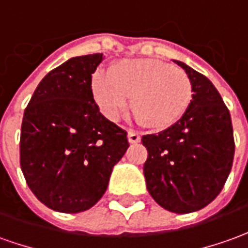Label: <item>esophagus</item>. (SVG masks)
<instances>
[{
	"instance_id": "esophagus-1",
	"label": "esophagus",
	"mask_w": 248,
	"mask_h": 248,
	"mask_svg": "<svg viewBox=\"0 0 248 248\" xmlns=\"http://www.w3.org/2000/svg\"><path fill=\"white\" fill-rule=\"evenodd\" d=\"M127 140H129V142H130V144H137V142H140L141 137H140V134H138V133L130 130L129 133H127Z\"/></svg>"
}]
</instances>
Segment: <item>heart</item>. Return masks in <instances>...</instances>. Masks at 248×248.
Returning <instances> with one entry per match:
<instances>
[{
  "label": "heart",
  "instance_id": "heart-1",
  "mask_svg": "<svg viewBox=\"0 0 248 248\" xmlns=\"http://www.w3.org/2000/svg\"><path fill=\"white\" fill-rule=\"evenodd\" d=\"M92 95L103 115L117 122L130 106L136 121L155 131L170 129L187 112L193 84L182 69L152 58L115 62L108 75L95 73Z\"/></svg>",
  "mask_w": 248,
  "mask_h": 248
}]
</instances>
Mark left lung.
Instances as JSON below:
<instances>
[{
  "mask_svg": "<svg viewBox=\"0 0 248 248\" xmlns=\"http://www.w3.org/2000/svg\"><path fill=\"white\" fill-rule=\"evenodd\" d=\"M193 84V100L179 122L142 136L148 151L146 188L161 208L191 213L220 194L232 168L235 142L230 111L209 78L173 61Z\"/></svg>",
  "mask_w": 248,
  "mask_h": 248,
  "instance_id": "1",
  "label": "left lung"
}]
</instances>
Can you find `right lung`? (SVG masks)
Returning a JSON list of instances; mask_svg holds the SVG:
<instances>
[{"label":"right lung","mask_w":248,"mask_h":248,"mask_svg":"<svg viewBox=\"0 0 248 248\" xmlns=\"http://www.w3.org/2000/svg\"><path fill=\"white\" fill-rule=\"evenodd\" d=\"M102 61L103 54H89L53 69L24 111L21 171L35 197L57 212L92 208L129 148L127 133L103 117L92 95V73Z\"/></svg>","instance_id":"1"}]
</instances>
